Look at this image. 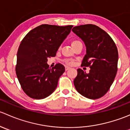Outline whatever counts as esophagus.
Here are the masks:
<instances>
[{
	"instance_id": "esophagus-1",
	"label": "esophagus",
	"mask_w": 130,
	"mask_h": 130,
	"mask_svg": "<svg viewBox=\"0 0 130 130\" xmlns=\"http://www.w3.org/2000/svg\"><path fill=\"white\" fill-rule=\"evenodd\" d=\"M70 68L69 67H65V70H66V71L70 70Z\"/></svg>"
}]
</instances>
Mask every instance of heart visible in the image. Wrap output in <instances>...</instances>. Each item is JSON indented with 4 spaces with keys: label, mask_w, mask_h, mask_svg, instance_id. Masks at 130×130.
<instances>
[{
    "label": "heart",
    "mask_w": 130,
    "mask_h": 130,
    "mask_svg": "<svg viewBox=\"0 0 130 130\" xmlns=\"http://www.w3.org/2000/svg\"><path fill=\"white\" fill-rule=\"evenodd\" d=\"M80 43V42L78 41L74 40V41H72L71 44L73 48V47H74L76 44H77L78 43ZM64 61H65V63L68 65H73V63H74V61H73V60H72V59H66V60H64Z\"/></svg>",
    "instance_id": "1"
}]
</instances>
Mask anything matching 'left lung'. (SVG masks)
<instances>
[{"instance_id": "1", "label": "left lung", "mask_w": 130, "mask_h": 130, "mask_svg": "<svg viewBox=\"0 0 130 130\" xmlns=\"http://www.w3.org/2000/svg\"><path fill=\"white\" fill-rule=\"evenodd\" d=\"M72 31L84 43L86 55L82 66L90 67L87 73L77 69L73 80L78 93L90 99H96L106 94L112 85L118 70V52L111 36L93 24L75 26Z\"/></svg>"}]
</instances>
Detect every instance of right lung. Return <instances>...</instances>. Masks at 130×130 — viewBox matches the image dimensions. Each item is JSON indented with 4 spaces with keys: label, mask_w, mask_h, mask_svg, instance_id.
<instances>
[{
    "label": "right lung",
    "mask_w": 130,
    "mask_h": 130,
    "mask_svg": "<svg viewBox=\"0 0 130 130\" xmlns=\"http://www.w3.org/2000/svg\"><path fill=\"white\" fill-rule=\"evenodd\" d=\"M72 27L42 24L31 30L22 40L17 53L15 71L22 89L30 98L44 99L57 88L65 67L58 63L50 69L47 61L48 58L55 57Z\"/></svg>",
    "instance_id": "right-lung-1"
}]
</instances>
